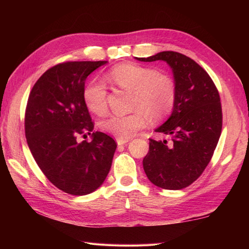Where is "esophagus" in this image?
I'll return each instance as SVG.
<instances>
[{
    "instance_id": "obj_1",
    "label": "esophagus",
    "mask_w": 249,
    "mask_h": 249,
    "mask_svg": "<svg viewBox=\"0 0 249 249\" xmlns=\"http://www.w3.org/2000/svg\"><path fill=\"white\" fill-rule=\"evenodd\" d=\"M129 140L128 139H121V138H118L116 139V142H118L119 145H123V144H126L127 143Z\"/></svg>"
}]
</instances>
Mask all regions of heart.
I'll use <instances>...</instances> for the list:
<instances>
[{"instance_id": "b5f03b06", "label": "heart", "mask_w": 249, "mask_h": 249, "mask_svg": "<svg viewBox=\"0 0 249 249\" xmlns=\"http://www.w3.org/2000/svg\"><path fill=\"white\" fill-rule=\"evenodd\" d=\"M108 80L116 87L134 92L128 114H110L100 122V127L121 139H128L144 128L147 116L153 122L161 121L171 113L177 100V88L172 79L152 67L135 63L115 66L108 73ZM83 100L95 114L107 110V88L97 79L89 81L83 89Z\"/></svg>"}]
</instances>
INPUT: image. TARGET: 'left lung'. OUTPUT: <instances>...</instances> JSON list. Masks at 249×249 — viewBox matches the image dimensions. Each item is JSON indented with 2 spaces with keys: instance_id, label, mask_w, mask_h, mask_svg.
<instances>
[{
  "instance_id": "8db88e82",
  "label": "left lung",
  "mask_w": 249,
  "mask_h": 249,
  "mask_svg": "<svg viewBox=\"0 0 249 249\" xmlns=\"http://www.w3.org/2000/svg\"><path fill=\"white\" fill-rule=\"evenodd\" d=\"M142 62L165 61L172 68L177 88L173 111L156 133L168 139H150L143 169L156 186L178 190L197 179L212 160L223 127L218 89L202 67L174 51H162Z\"/></svg>"
}]
</instances>
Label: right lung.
Instances as JSON below:
<instances>
[{
  "label": "right lung",
  "instance_id": "1",
  "mask_svg": "<svg viewBox=\"0 0 249 249\" xmlns=\"http://www.w3.org/2000/svg\"><path fill=\"white\" fill-rule=\"evenodd\" d=\"M107 61L63 62L46 71L30 93L24 114L26 142L37 165L55 187L73 196L96 190L107 178L115 141L100 131L83 100L84 82Z\"/></svg>",
  "mask_w": 249,
  "mask_h": 249
}]
</instances>
